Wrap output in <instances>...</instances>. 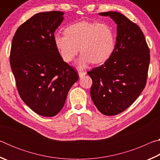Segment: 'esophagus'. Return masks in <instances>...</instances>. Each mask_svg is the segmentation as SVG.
I'll return each mask as SVG.
<instances>
[{"label": "esophagus", "instance_id": "1", "mask_svg": "<svg viewBox=\"0 0 160 160\" xmlns=\"http://www.w3.org/2000/svg\"><path fill=\"white\" fill-rule=\"evenodd\" d=\"M87 72H84V71H81V70H79L78 71V75H79L80 78H82V76H84V75H86Z\"/></svg>", "mask_w": 160, "mask_h": 160}]
</instances>
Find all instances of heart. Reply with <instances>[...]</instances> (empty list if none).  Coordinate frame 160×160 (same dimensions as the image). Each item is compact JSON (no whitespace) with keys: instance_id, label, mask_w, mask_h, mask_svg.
Listing matches in <instances>:
<instances>
[{"instance_id":"obj_1","label":"heart","mask_w":160,"mask_h":160,"mask_svg":"<svg viewBox=\"0 0 160 160\" xmlns=\"http://www.w3.org/2000/svg\"><path fill=\"white\" fill-rule=\"evenodd\" d=\"M53 39L66 62L71 61L80 50L82 53L76 61L78 68H84L91 62L95 64L105 62L115 47L114 32L105 23L83 21L72 24L65 29L64 34H56Z\"/></svg>"}]
</instances>
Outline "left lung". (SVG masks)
<instances>
[{
	"instance_id": "1",
	"label": "left lung",
	"mask_w": 160,
	"mask_h": 160,
	"mask_svg": "<svg viewBox=\"0 0 160 160\" xmlns=\"http://www.w3.org/2000/svg\"><path fill=\"white\" fill-rule=\"evenodd\" d=\"M116 24V42L112 56L88 74L92 79L90 94L94 105L107 116L121 113L145 88L150 50L141 29L118 12H100Z\"/></svg>"
}]
</instances>
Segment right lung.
Masks as SVG:
<instances>
[{
    "mask_svg": "<svg viewBox=\"0 0 160 160\" xmlns=\"http://www.w3.org/2000/svg\"><path fill=\"white\" fill-rule=\"evenodd\" d=\"M64 12H39L19 27L13 37L10 62L23 102L40 116H56L77 82L76 71L63 61L54 32Z\"/></svg>",
    "mask_w": 160,
    "mask_h": 160,
    "instance_id": "1",
    "label": "right lung"
}]
</instances>
